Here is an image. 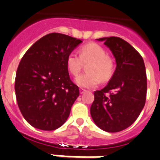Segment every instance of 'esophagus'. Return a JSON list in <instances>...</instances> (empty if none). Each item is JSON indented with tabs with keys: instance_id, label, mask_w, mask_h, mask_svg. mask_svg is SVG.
<instances>
[{
	"instance_id": "esophagus-1",
	"label": "esophagus",
	"mask_w": 160,
	"mask_h": 160,
	"mask_svg": "<svg viewBox=\"0 0 160 160\" xmlns=\"http://www.w3.org/2000/svg\"><path fill=\"white\" fill-rule=\"evenodd\" d=\"M86 92V90H85V89H84V88H80V94L84 93V92Z\"/></svg>"
}]
</instances>
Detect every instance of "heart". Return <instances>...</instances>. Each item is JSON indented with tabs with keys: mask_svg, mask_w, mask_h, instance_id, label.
<instances>
[{
	"mask_svg": "<svg viewBox=\"0 0 160 160\" xmlns=\"http://www.w3.org/2000/svg\"><path fill=\"white\" fill-rule=\"evenodd\" d=\"M84 63L87 66L86 73L76 79V84L83 88H93L99 84L100 79L103 81L110 78L113 72V61L107 55L101 46L88 43L80 49V55L72 51L67 58V67L72 76H76L81 71Z\"/></svg>",
	"mask_w": 160,
	"mask_h": 160,
	"instance_id": "heart-1",
	"label": "heart"
}]
</instances>
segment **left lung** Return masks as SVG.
<instances>
[{"instance_id": "left-lung-1", "label": "left lung", "mask_w": 160, "mask_h": 160, "mask_svg": "<svg viewBox=\"0 0 160 160\" xmlns=\"http://www.w3.org/2000/svg\"><path fill=\"white\" fill-rule=\"evenodd\" d=\"M109 47L117 67L105 88L94 92L91 116L99 128L115 133L131 126L143 109L147 97L145 64L138 51L118 37L99 38Z\"/></svg>"}]
</instances>
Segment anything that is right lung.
I'll return each instance as SVG.
<instances>
[{
  "instance_id": "obj_1",
  "label": "right lung",
  "mask_w": 160,
  "mask_h": 160,
  "mask_svg": "<svg viewBox=\"0 0 160 160\" xmlns=\"http://www.w3.org/2000/svg\"><path fill=\"white\" fill-rule=\"evenodd\" d=\"M81 42L51 33L34 42L21 59L15 93L22 116L32 126L54 130L68 118L80 92L70 79L67 58Z\"/></svg>"
}]
</instances>
